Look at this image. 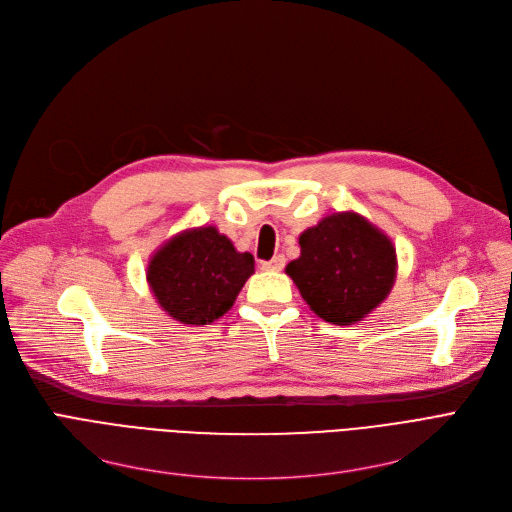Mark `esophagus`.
Returning <instances> with one entry per match:
<instances>
[{"mask_svg":"<svg viewBox=\"0 0 512 512\" xmlns=\"http://www.w3.org/2000/svg\"><path fill=\"white\" fill-rule=\"evenodd\" d=\"M284 265H286L284 255H276L274 259H270V261H263V263H261V267H263V270H267V272H280Z\"/></svg>","mask_w":512,"mask_h":512,"instance_id":"obj_1","label":"esophagus"}]
</instances>
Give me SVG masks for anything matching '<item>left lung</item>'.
<instances>
[{"label": "left lung", "mask_w": 512, "mask_h": 512, "mask_svg": "<svg viewBox=\"0 0 512 512\" xmlns=\"http://www.w3.org/2000/svg\"><path fill=\"white\" fill-rule=\"evenodd\" d=\"M301 257L286 274L311 311L338 326H351L378 307L396 280L392 240L363 215H328L299 236Z\"/></svg>", "instance_id": "left-lung-1"}]
</instances>
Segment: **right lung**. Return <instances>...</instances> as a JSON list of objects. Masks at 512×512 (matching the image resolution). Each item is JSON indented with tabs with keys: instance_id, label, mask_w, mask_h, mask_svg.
<instances>
[{
	"instance_id": "right-lung-1",
	"label": "right lung",
	"mask_w": 512,
	"mask_h": 512,
	"mask_svg": "<svg viewBox=\"0 0 512 512\" xmlns=\"http://www.w3.org/2000/svg\"><path fill=\"white\" fill-rule=\"evenodd\" d=\"M253 272L251 253H238L215 226H201L176 234L153 253L147 282L172 319L207 326L234 305Z\"/></svg>"
}]
</instances>
